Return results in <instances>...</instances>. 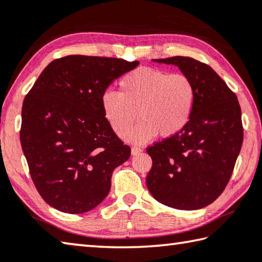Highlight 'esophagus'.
<instances>
[{
  "mask_svg": "<svg viewBox=\"0 0 262 262\" xmlns=\"http://www.w3.org/2000/svg\"><path fill=\"white\" fill-rule=\"evenodd\" d=\"M142 151V148L139 147V146H133L132 147V155H136V154H139Z\"/></svg>",
  "mask_w": 262,
  "mask_h": 262,
  "instance_id": "34e87169",
  "label": "esophagus"
}]
</instances>
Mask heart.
I'll list each match as a JSON object with an SVG mask.
<instances>
[{
  "instance_id": "b5f03b06",
  "label": "heart",
  "mask_w": 262,
  "mask_h": 262,
  "mask_svg": "<svg viewBox=\"0 0 262 262\" xmlns=\"http://www.w3.org/2000/svg\"><path fill=\"white\" fill-rule=\"evenodd\" d=\"M194 103V89L183 73H167L139 68L119 81V92L101 95L103 115L116 134L127 136L139 115L140 123L128 136L135 142H148L159 133L176 135L188 124Z\"/></svg>"
}]
</instances>
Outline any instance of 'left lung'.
Instances as JSON below:
<instances>
[{
	"mask_svg": "<svg viewBox=\"0 0 262 262\" xmlns=\"http://www.w3.org/2000/svg\"><path fill=\"white\" fill-rule=\"evenodd\" d=\"M178 66L192 82L194 103L186 126L147 148L146 183L152 197L177 210L205 207L221 196L242 149L244 128L236 95L212 68L190 57L154 59Z\"/></svg>",
	"mask_w": 262,
	"mask_h": 262,
	"instance_id": "left-lung-1",
	"label": "left lung"
}]
</instances>
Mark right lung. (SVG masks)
Wrapping results in <instances>:
<instances>
[{"instance_id": "1", "label": "right lung", "mask_w": 262, "mask_h": 262, "mask_svg": "<svg viewBox=\"0 0 262 262\" xmlns=\"http://www.w3.org/2000/svg\"><path fill=\"white\" fill-rule=\"evenodd\" d=\"M139 61L71 55L43 70L23 101L19 139L40 197L66 213L106 198L113 170L130 156L103 115L101 95Z\"/></svg>"}]
</instances>
